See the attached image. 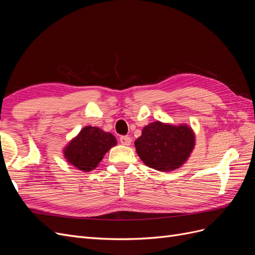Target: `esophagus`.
<instances>
[{"mask_svg":"<svg viewBox=\"0 0 255 255\" xmlns=\"http://www.w3.org/2000/svg\"><path fill=\"white\" fill-rule=\"evenodd\" d=\"M119 140L123 145H129L130 142H132V139H130L129 136H121Z\"/></svg>","mask_w":255,"mask_h":255,"instance_id":"esophagus-1","label":"esophagus"}]
</instances>
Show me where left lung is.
<instances>
[{"mask_svg": "<svg viewBox=\"0 0 255 255\" xmlns=\"http://www.w3.org/2000/svg\"><path fill=\"white\" fill-rule=\"evenodd\" d=\"M135 146L146 166L168 172L187 160L195 146V134L186 125L175 127L155 121L143 128Z\"/></svg>", "mask_w": 255, "mask_h": 255, "instance_id": "8db88e82", "label": "left lung"}]
</instances>
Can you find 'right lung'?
Listing matches in <instances>:
<instances>
[{
    "instance_id": "add662e5",
    "label": "right lung",
    "mask_w": 255,
    "mask_h": 255,
    "mask_svg": "<svg viewBox=\"0 0 255 255\" xmlns=\"http://www.w3.org/2000/svg\"><path fill=\"white\" fill-rule=\"evenodd\" d=\"M117 144L113 134L96 127H85L68 143L64 155L69 164L82 171H90L99 165L104 154Z\"/></svg>"
}]
</instances>
